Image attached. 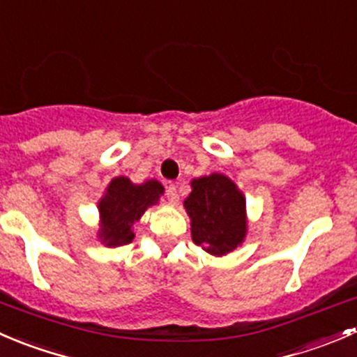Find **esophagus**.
Returning a JSON list of instances; mask_svg holds the SVG:
<instances>
[{"mask_svg": "<svg viewBox=\"0 0 357 357\" xmlns=\"http://www.w3.org/2000/svg\"><path fill=\"white\" fill-rule=\"evenodd\" d=\"M167 197L170 203H177L178 201V194H177V185L175 183H170V185H167Z\"/></svg>", "mask_w": 357, "mask_h": 357, "instance_id": "esophagus-1", "label": "esophagus"}]
</instances>
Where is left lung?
I'll return each instance as SVG.
<instances>
[{"mask_svg":"<svg viewBox=\"0 0 357 357\" xmlns=\"http://www.w3.org/2000/svg\"><path fill=\"white\" fill-rule=\"evenodd\" d=\"M183 201L190 218L192 241L215 257L232 252L246 238V199L231 178L222 174L194 178Z\"/></svg>","mask_w":357,"mask_h":357,"instance_id":"8db88e82","label":"left lung"}]
</instances>
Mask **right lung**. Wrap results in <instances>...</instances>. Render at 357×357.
Returning <instances> with one entry per match:
<instances>
[{
	"mask_svg": "<svg viewBox=\"0 0 357 357\" xmlns=\"http://www.w3.org/2000/svg\"><path fill=\"white\" fill-rule=\"evenodd\" d=\"M163 192L165 187L154 178L144 183H133L126 177L112 178L98 201V239L109 248L132 243L135 238L133 224L140 220L147 208L160 201Z\"/></svg>",
	"mask_w": 357,
	"mask_h": 357,
	"instance_id": "1",
	"label": "right lung"
}]
</instances>
